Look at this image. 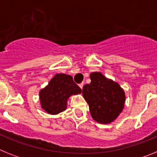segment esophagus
Returning a JSON list of instances; mask_svg holds the SVG:
<instances>
[{"label": "esophagus", "mask_w": 157, "mask_h": 157, "mask_svg": "<svg viewBox=\"0 0 157 157\" xmlns=\"http://www.w3.org/2000/svg\"><path fill=\"white\" fill-rule=\"evenodd\" d=\"M83 85H84V84H83V82H82V83H80V84H79V85H78V86H79V87H80V88H81V89H82V87H83Z\"/></svg>", "instance_id": "1"}]
</instances>
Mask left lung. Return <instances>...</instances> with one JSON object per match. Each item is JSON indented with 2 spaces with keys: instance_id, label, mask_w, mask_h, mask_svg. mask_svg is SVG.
Here are the masks:
<instances>
[{
  "instance_id": "1",
  "label": "left lung",
  "mask_w": 157,
  "mask_h": 157,
  "mask_svg": "<svg viewBox=\"0 0 157 157\" xmlns=\"http://www.w3.org/2000/svg\"><path fill=\"white\" fill-rule=\"evenodd\" d=\"M91 82L82 88V95L89 105L92 118L101 124H109L117 119L125 106L126 95L119 83L101 72H92Z\"/></svg>"
}]
</instances>
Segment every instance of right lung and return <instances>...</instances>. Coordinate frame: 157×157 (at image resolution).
Returning a JSON list of instances; mask_svg holds the SVG:
<instances>
[{
  "label": "right lung",
  "instance_id": "add662e5",
  "mask_svg": "<svg viewBox=\"0 0 157 157\" xmlns=\"http://www.w3.org/2000/svg\"><path fill=\"white\" fill-rule=\"evenodd\" d=\"M82 93L80 87L75 84L71 75L56 74L48 85L39 92L41 109L50 115H57L67 109V100L71 96Z\"/></svg>",
  "mask_w": 157,
  "mask_h": 157
}]
</instances>
